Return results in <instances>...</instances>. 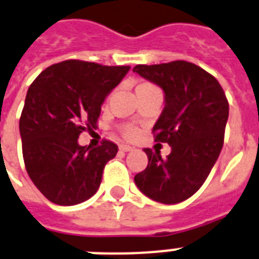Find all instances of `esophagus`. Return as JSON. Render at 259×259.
Listing matches in <instances>:
<instances>
[{
	"label": "esophagus",
	"instance_id": "esophagus-1",
	"mask_svg": "<svg viewBox=\"0 0 259 259\" xmlns=\"http://www.w3.org/2000/svg\"><path fill=\"white\" fill-rule=\"evenodd\" d=\"M119 149L123 152H129L133 149V147H130V145H127V144H121V145H119Z\"/></svg>",
	"mask_w": 259,
	"mask_h": 259
}]
</instances>
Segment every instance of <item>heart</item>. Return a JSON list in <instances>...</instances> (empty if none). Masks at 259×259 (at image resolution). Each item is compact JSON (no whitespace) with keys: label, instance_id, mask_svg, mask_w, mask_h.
Returning <instances> with one entry per match:
<instances>
[{"label":"heart","instance_id":"b5f03b06","mask_svg":"<svg viewBox=\"0 0 259 259\" xmlns=\"http://www.w3.org/2000/svg\"><path fill=\"white\" fill-rule=\"evenodd\" d=\"M122 132H123V134H125L126 137H133L134 134L137 133V129L134 127V126H130V125H126L122 127Z\"/></svg>","mask_w":259,"mask_h":259}]
</instances>
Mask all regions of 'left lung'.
Segmentation results:
<instances>
[{"instance_id": "left-lung-1", "label": "left lung", "mask_w": 259, "mask_h": 259, "mask_svg": "<svg viewBox=\"0 0 259 259\" xmlns=\"http://www.w3.org/2000/svg\"><path fill=\"white\" fill-rule=\"evenodd\" d=\"M133 72L164 91L165 106L152 133L156 143L171 147L165 159L145 148L148 165L134 182L157 202H182L202 186L222 152L228 100L212 74L186 61L137 65Z\"/></svg>"}]
</instances>
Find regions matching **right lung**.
<instances>
[{
    "label": "right lung",
    "mask_w": 259,
    "mask_h": 259,
    "mask_svg": "<svg viewBox=\"0 0 259 259\" xmlns=\"http://www.w3.org/2000/svg\"><path fill=\"white\" fill-rule=\"evenodd\" d=\"M130 66L68 59L45 69L29 85L20 116L25 169L33 185L57 205L84 202L98 191L104 165L116 144L78 145V136L96 129L104 99Z\"/></svg>",
    "instance_id": "add662e5"
}]
</instances>
